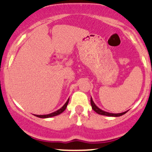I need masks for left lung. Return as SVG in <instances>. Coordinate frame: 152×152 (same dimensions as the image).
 <instances>
[{
  "label": "left lung",
  "mask_w": 152,
  "mask_h": 152,
  "mask_svg": "<svg viewBox=\"0 0 152 152\" xmlns=\"http://www.w3.org/2000/svg\"><path fill=\"white\" fill-rule=\"evenodd\" d=\"M90 104H91V106H92V108H93V110H94L96 113H97L99 115H107V116H111V117H119V116H121L125 114V113H126V112H124V113H107V112H105L104 111V110H101V109H99V107H97L96 104H95V103L93 102V99H92V98L90 99Z\"/></svg>",
  "instance_id": "left-lung-1"
}]
</instances>
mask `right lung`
<instances>
[{
    "mask_svg": "<svg viewBox=\"0 0 152 152\" xmlns=\"http://www.w3.org/2000/svg\"><path fill=\"white\" fill-rule=\"evenodd\" d=\"M68 102H69V99H67V101L66 102V103L64 104L63 107H62V108H60L59 110H56V111L53 112V113H50V114H48V115H34L35 116H37V117L38 118H50V117H53V116H56V115H58L61 114L62 113H63L64 111L65 110V109H66L67 106V104H68Z\"/></svg>",
    "mask_w": 152,
    "mask_h": 152,
    "instance_id": "add662e5",
    "label": "right lung"
}]
</instances>
